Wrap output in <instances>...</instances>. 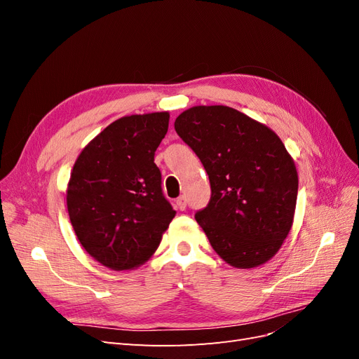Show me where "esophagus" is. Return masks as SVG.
Returning a JSON list of instances; mask_svg holds the SVG:
<instances>
[{
  "mask_svg": "<svg viewBox=\"0 0 359 359\" xmlns=\"http://www.w3.org/2000/svg\"><path fill=\"white\" fill-rule=\"evenodd\" d=\"M175 205H177V208H178L180 211L186 210V206H187V199H186V196H180V198L177 199Z\"/></svg>",
  "mask_w": 359,
  "mask_h": 359,
  "instance_id": "esophagus-1",
  "label": "esophagus"
}]
</instances>
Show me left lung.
Returning a JSON list of instances; mask_svg holds the SVG:
<instances>
[{
  "instance_id": "obj_1",
  "label": "left lung",
  "mask_w": 359,
  "mask_h": 359,
  "mask_svg": "<svg viewBox=\"0 0 359 359\" xmlns=\"http://www.w3.org/2000/svg\"><path fill=\"white\" fill-rule=\"evenodd\" d=\"M175 130L208 173L211 199L194 219L233 268L273 259L290 232L298 194L295 161L268 126L229 106H193Z\"/></svg>"
}]
</instances>
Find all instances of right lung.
I'll list each match as a JSON object with an SVG mask.
<instances>
[{"label": "right lung", "instance_id": "right-lung-1", "mask_svg": "<svg viewBox=\"0 0 359 359\" xmlns=\"http://www.w3.org/2000/svg\"><path fill=\"white\" fill-rule=\"evenodd\" d=\"M168 127L169 112L123 116L74 161L67 186L70 223L85 252L106 268L145 264L175 217L154 163Z\"/></svg>", "mask_w": 359, "mask_h": 359}]
</instances>
